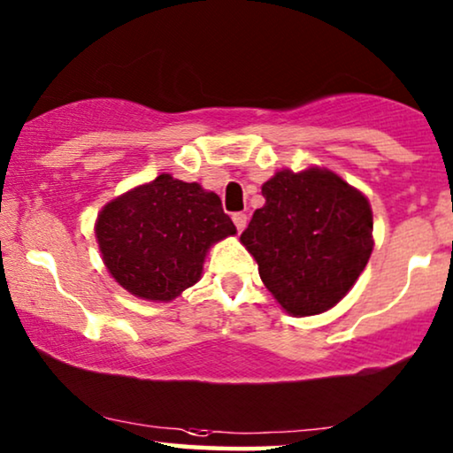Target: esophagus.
Listing matches in <instances>:
<instances>
[{
  "label": "esophagus",
  "instance_id": "obj_1",
  "mask_svg": "<svg viewBox=\"0 0 453 453\" xmlns=\"http://www.w3.org/2000/svg\"><path fill=\"white\" fill-rule=\"evenodd\" d=\"M233 222H234V226H237V231L241 233L245 228V225H248V216H245L243 212H234Z\"/></svg>",
  "mask_w": 453,
  "mask_h": 453
}]
</instances>
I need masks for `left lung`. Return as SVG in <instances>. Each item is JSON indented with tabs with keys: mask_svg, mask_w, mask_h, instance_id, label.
<instances>
[{
	"mask_svg": "<svg viewBox=\"0 0 453 453\" xmlns=\"http://www.w3.org/2000/svg\"><path fill=\"white\" fill-rule=\"evenodd\" d=\"M266 203L241 233L262 283L287 314L326 312L345 297L372 254V210L326 168L279 170L262 185Z\"/></svg>",
	"mask_w": 453,
	"mask_h": 453,
	"instance_id": "1",
	"label": "left lung"
}]
</instances>
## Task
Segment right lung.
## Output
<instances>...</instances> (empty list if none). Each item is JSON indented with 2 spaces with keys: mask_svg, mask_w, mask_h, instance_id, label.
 <instances>
[{
  "mask_svg": "<svg viewBox=\"0 0 453 453\" xmlns=\"http://www.w3.org/2000/svg\"><path fill=\"white\" fill-rule=\"evenodd\" d=\"M234 233L216 193L170 174L111 199L96 222L105 268L151 302H170L196 285L208 250Z\"/></svg>",
  "mask_w": 453,
  "mask_h": 453,
  "instance_id": "add662e5",
  "label": "right lung"
}]
</instances>
